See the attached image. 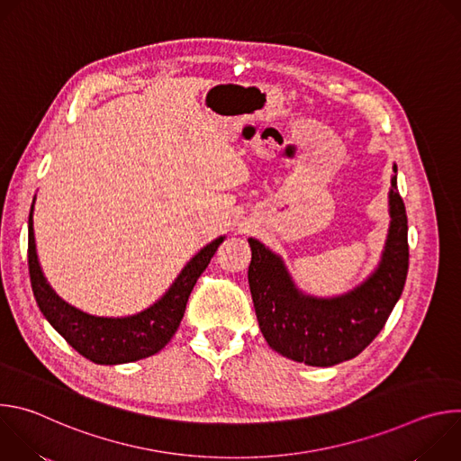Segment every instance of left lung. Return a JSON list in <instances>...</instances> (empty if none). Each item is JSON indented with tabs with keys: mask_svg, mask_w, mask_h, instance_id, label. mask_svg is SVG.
Segmentation results:
<instances>
[{
	"mask_svg": "<svg viewBox=\"0 0 461 461\" xmlns=\"http://www.w3.org/2000/svg\"><path fill=\"white\" fill-rule=\"evenodd\" d=\"M388 233L374 272L352 290L317 297L303 292L281 255L249 237L248 283L258 328L281 356L308 366H334L359 356L402 297L409 272L407 213L398 191V166L388 189Z\"/></svg>",
	"mask_w": 461,
	"mask_h": 461,
	"instance_id": "1",
	"label": "left lung"
}]
</instances>
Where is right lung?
<instances>
[{
  "instance_id": "obj_1",
  "label": "right lung",
  "mask_w": 461,
  "mask_h": 461,
  "mask_svg": "<svg viewBox=\"0 0 461 461\" xmlns=\"http://www.w3.org/2000/svg\"><path fill=\"white\" fill-rule=\"evenodd\" d=\"M34 203L29 213V274L34 299L54 330L80 356L96 365L133 363L160 352L175 336L184 317L189 294L208 268L226 235L217 237L194 253L166 294L146 310L127 317H96L65 303L47 283L34 239Z\"/></svg>"
}]
</instances>
